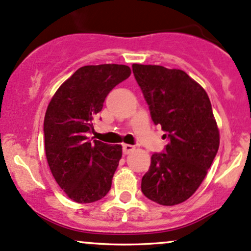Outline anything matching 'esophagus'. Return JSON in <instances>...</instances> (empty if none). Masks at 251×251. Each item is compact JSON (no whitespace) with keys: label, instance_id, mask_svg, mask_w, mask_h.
Listing matches in <instances>:
<instances>
[{"label":"esophagus","instance_id":"34e87169","mask_svg":"<svg viewBox=\"0 0 251 251\" xmlns=\"http://www.w3.org/2000/svg\"><path fill=\"white\" fill-rule=\"evenodd\" d=\"M122 149H123V154H126H126L131 153V151H133L135 149V147H134V146H131V145H123Z\"/></svg>","mask_w":251,"mask_h":251}]
</instances>
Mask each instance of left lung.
I'll use <instances>...</instances> for the list:
<instances>
[{"mask_svg": "<svg viewBox=\"0 0 251 251\" xmlns=\"http://www.w3.org/2000/svg\"><path fill=\"white\" fill-rule=\"evenodd\" d=\"M133 73L154 125L168 139L163 151L151 155L141 191L160 205L180 204L201 186L219 148L210 98L181 70L134 64Z\"/></svg>", "mask_w": 251, "mask_h": 251, "instance_id": "8db88e82", "label": "left lung"}]
</instances>
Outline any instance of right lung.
I'll list each match as a JSON object with an SVG mask.
<instances>
[{"instance_id": "obj_1", "label": "right lung", "mask_w": 251, "mask_h": 251, "mask_svg": "<svg viewBox=\"0 0 251 251\" xmlns=\"http://www.w3.org/2000/svg\"><path fill=\"white\" fill-rule=\"evenodd\" d=\"M126 65L78 69L50 100L44 121L47 162L57 184L72 201L94 202L111 188L122 156L120 145L89 140L105 97L130 75Z\"/></svg>"}]
</instances>
